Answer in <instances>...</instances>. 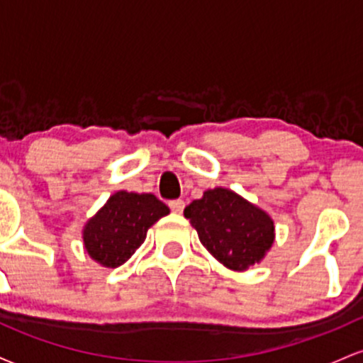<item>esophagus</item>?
Listing matches in <instances>:
<instances>
[{"label":"esophagus","instance_id":"esophagus-1","mask_svg":"<svg viewBox=\"0 0 363 363\" xmlns=\"http://www.w3.org/2000/svg\"><path fill=\"white\" fill-rule=\"evenodd\" d=\"M186 203L182 201V199H172V201H169V208L174 211V213H181L182 210H184Z\"/></svg>","mask_w":363,"mask_h":363}]
</instances>
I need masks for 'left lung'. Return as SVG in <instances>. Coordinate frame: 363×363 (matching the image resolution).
<instances>
[{
    "label": "left lung",
    "instance_id": "8db88e82",
    "mask_svg": "<svg viewBox=\"0 0 363 363\" xmlns=\"http://www.w3.org/2000/svg\"><path fill=\"white\" fill-rule=\"evenodd\" d=\"M184 216L196 228L201 244L230 269H247L259 262L274 239L273 220L223 187L194 199L186 206Z\"/></svg>",
    "mask_w": 363,
    "mask_h": 363
}]
</instances>
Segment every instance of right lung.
<instances>
[{"label": "right lung", "instance_id": "obj_1", "mask_svg": "<svg viewBox=\"0 0 363 363\" xmlns=\"http://www.w3.org/2000/svg\"><path fill=\"white\" fill-rule=\"evenodd\" d=\"M165 215H169V208L157 196L119 191L85 225V249L91 259L116 268L135 254L148 228Z\"/></svg>", "mask_w": 363, "mask_h": 363}]
</instances>
